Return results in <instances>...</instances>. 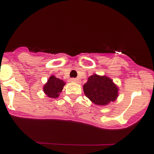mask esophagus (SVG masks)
<instances>
[{"mask_svg": "<svg viewBox=\"0 0 154 154\" xmlns=\"http://www.w3.org/2000/svg\"><path fill=\"white\" fill-rule=\"evenodd\" d=\"M71 82L77 83V82H79V80H78V79H77V78H72L71 79Z\"/></svg>", "mask_w": 154, "mask_h": 154, "instance_id": "1", "label": "esophagus"}]
</instances>
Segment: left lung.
Instances as JSON below:
<instances>
[{
	"label": "left lung",
	"mask_w": 154,
	"mask_h": 154,
	"mask_svg": "<svg viewBox=\"0 0 154 154\" xmlns=\"http://www.w3.org/2000/svg\"><path fill=\"white\" fill-rule=\"evenodd\" d=\"M83 91L93 103L105 106L116 99L119 88L106 76L93 75L83 85Z\"/></svg>",
	"instance_id": "left-lung-1"
}]
</instances>
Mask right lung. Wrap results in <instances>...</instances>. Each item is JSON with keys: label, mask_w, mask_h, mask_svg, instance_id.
Listing matches in <instances>:
<instances>
[{"label": "right lung", "mask_w": 154, "mask_h": 154, "mask_svg": "<svg viewBox=\"0 0 154 154\" xmlns=\"http://www.w3.org/2000/svg\"><path fill=\"white\" fill-rule=\"evenodd\" d=\"M65 82L63 80L52 75L49 77L48 82L44 85L43 91L49 98H56L62 91Z\"/></svg>", "instance_id": "1"}]
</instances>
